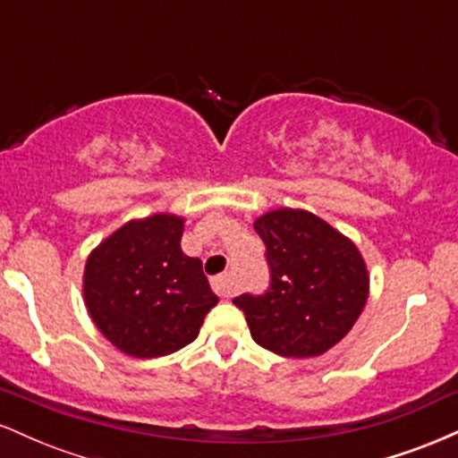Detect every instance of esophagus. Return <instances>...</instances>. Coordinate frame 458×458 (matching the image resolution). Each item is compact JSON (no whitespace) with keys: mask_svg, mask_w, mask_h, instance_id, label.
Instances as JSON below:
<instances>
[{"mask_svg":"<svg viewBox=\"0 0 458 458\" xmlns=\"http://www.w3.org/2000/svg\"><path fill=\"white\" fill-rule=\"evenodd\" d=\"M213 288L219 297H233V277H230V273H222V276L213 277Z\"/></svg>","mask_w":458,"mask_h":458,"instance_id":"34e87169","label":"esophagus"}]
</instances>
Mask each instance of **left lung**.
<instances>
[{
  "label": "left lung",
  "mask_w": 458,
  "mask_h": 458,
  "mask_svg": "<svg viewBox=\"0 0 458 458\" xmlns=\"http://www.w3.org/2000/svg\"><path fill=\"white\" fill-rule=\"evenodd\" d=\"M267 247L271 286L233 299L256 344L282 357H317L349 334L368 301L370 276L349 236L303 208L254 222Z\"/></svg>",
  "instance_id": "1"
}]
</instances>
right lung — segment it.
<instances>
[{
	"mask_svg": "<svg viewBox=\"0 0 458 458\" xmlns=\"http://www.w3.org/2000/svg\"><path fill=\"white\" fill-rule=\"evenodd\" d=\"M185 219H131L90 251L83 303L115 349L138 360L170 355L198 338L217 306L199 259L181 250Z\"/></svg>",
	"mask_w": 458,
	"mask_h": 458,
	"instance_id": "right-lung-1",
	"label": "right lung"
}]
</instances>
